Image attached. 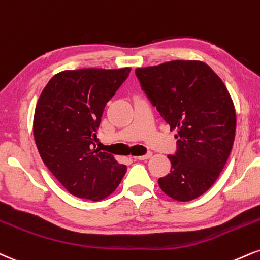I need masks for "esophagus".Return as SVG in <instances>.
I'll use <instances>...</instances> for the list:
<instances>
[{
	"label": "esophagus",
	"mask_w": 260,
	"mask_h": 260,
	"mask_svg": "<svg viewBox=\"0 0 260 260\" xmlns=\"http://www.w3.org/2000/svg\"><path fill=\"white\" fill-rule=\"evenodd\" d=\"M151 157V154L150 152H148V154L145 155H142V156H136L134 158H137V160H148V158Z\"/></svg>",
	"instance_id": "1"
}]
</instances>
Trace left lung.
<instances>
[{
	"label": "left lung",
	"instance_id": "8db88e82",
	"mask_svg": "<svg viewBox=\"0 0 260 260\" xmlns=\"http://www.w3.org/2000/svg\"><path fill=\"white\" fill-rule=\"evenodd\" d=\"M136 76L151 105L178 129L171 172L158 185L172 199L191 201L213 185L233 149L236 114L229 92L202 61L139 68Z\"/></svg>",
	"mask_w": 260,
	"mask_h": 260
}]
</instances>
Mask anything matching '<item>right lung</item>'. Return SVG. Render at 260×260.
Returning <instances> with one entry per match:
<instances>
[{
  "mask_svg": "<svg viewBox=\"0 0 260 260\" xmlns=\"http://www.w3.org/2000/svg\"><path fill=\"white\" fill-rule=\"evenodd\" d=\"M131 68L80 69L53 76L41 93L34 137L41 158L71 195L99 201L121 183L127 167L95 149L106 103Z\"/></svg>",
  "mask_w": 260,
  "mask_h": 260,
  "instance_id": "right-lung-1",
  "label": "right lung"
}]
</instances>
